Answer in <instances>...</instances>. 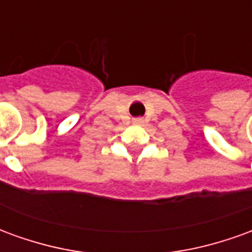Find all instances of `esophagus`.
I'll use <instances>...</instances> for the list:
<instances>
[{
	"label": "esophagus",
	"mask_w": 252,
	"mask_h": 252,
	"mask_svg": "<svg viewBox=\"0 0 252 252\" xmlns=\"http://www.w3.org/2000/svg\"><path fill=\"white\" fill-rule=\"evenodd\" d=\"M135 123H136V124H140V123H142V119H136V120H135Z\"/></svg>",
	"instance_id": "1"
}]
</instances>
